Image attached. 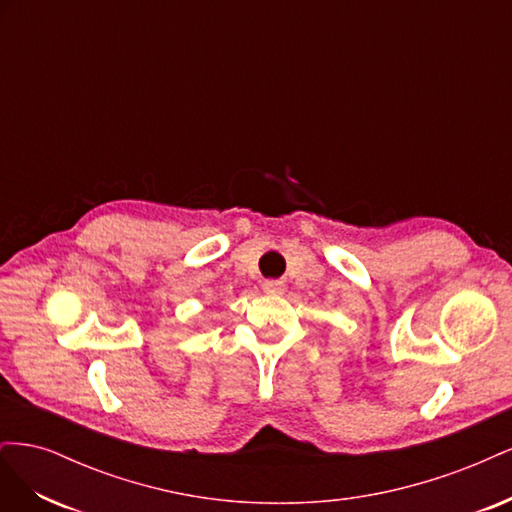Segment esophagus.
<instances>
[{
  "label": "esophagus",
  "mask_w": 512,
  "mask_h": 512,
  "mask_svg": "<svg viewBox=\"0 0 512 512\" xmlns=\"http://www.w3.org/2000/svg\"><path fill=\"white\" fill-rule=\"evenodd\" d=\"M262 290L271 294V297H280V294L286 292V284L282 280H267L262 282Z\"/></svg>",
  "instance_id": "34e87169"
}]
</instances>
